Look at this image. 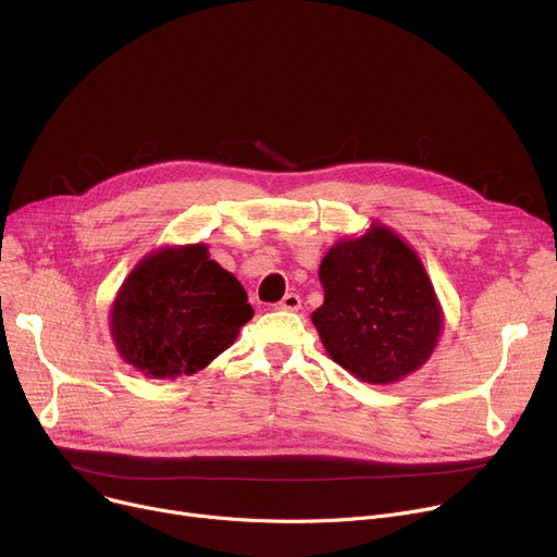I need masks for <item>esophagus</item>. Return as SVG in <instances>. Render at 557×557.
Returning <instances> with one entry per match:
<instances>
[{"instance_id": "esophagus-1", "label": "esophagus", "mask_w": 557, "mask_h": 557, "mask_svg": "<svg viewBox=\"0 0 557 557\" xmlns=\"http://www.w3.org/2000/svg\"><path fill=\"white\" fill-rule=\"evenodd\" d=\"M298 307H300V296L294 294V292L285 294V296L281 298V302H278V310H285V312H296Z\"/></svg>"}]
</instances>
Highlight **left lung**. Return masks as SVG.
I'll list each match as a JSON object with an SVG mask.
<instances>
[{"label": "left lung", "mask_w": 557, "mask_h": 557, "mask_svg": "<svg viewBox=\"0 0 557 557\" xmlns=\"http://www.w3.org/2000/svg\"><path fill=\"white\" fill-rule=\"evenodd\" d=\"M319 278L325 300L312 314L330 358L362 383L389 385L434 354L445 314L420 257L383 223L336 240Z\"/></svg>", "instance_id": "1"}]
</instances>
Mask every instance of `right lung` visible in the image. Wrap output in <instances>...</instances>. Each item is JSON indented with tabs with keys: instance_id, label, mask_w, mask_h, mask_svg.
Wrapping results in <instances>:
<instances>
[{
	"instance_id": "1",
	"label": "right lung",
	"mask_w": 557,
	"mask_h": 557,
	"mask_svg": "<svg viewBox=\"0 0 557 557\" xmlns=\"http://www.w3.org/2000/svg\"><path fill=\"white\" fill-rule=\"evenodd\" d=\"M255 317L234 274L206 243L165 245L144 257L110 307L119 356L148 379L193 376Z\"/></svg>"
}]
</instances>
